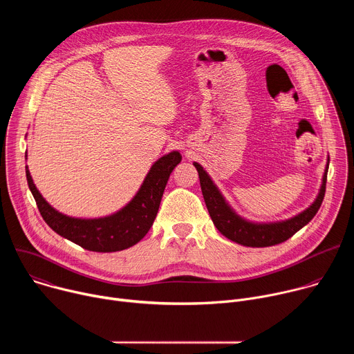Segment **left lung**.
<instances>
[{"mask_svg": "<svg viewBox=\"0 0 354 354\" xmlns=\"http://www.w3.org/2000/svg\"><path fill=\"white\" fill-rule=\"evenodd\" d=\"M198 172L201 193H203L209 214L216 225V228L228 239L252 248H265L281 243L291 238L297 231L307 225L317 212L319 210L325 196L326 175L329 168V160L322 176V185L319 187L318 196L313 201V205L297 216L273 223H255L241 217L225 200L217 185L213 182L210 175L203 169L198 162H193Z\"/></svg>", "mask_w": 354, "mask_h": 354, "instance_id": "1", "label": "left lung"}]
</instances>
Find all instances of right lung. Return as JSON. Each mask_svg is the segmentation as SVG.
<instances>
[{
    "mask_svg": "<svg viewBox=\"0 0 354 354\" xmlns=\"http://www.w3.org/2000/svg\"><path fill=\"white\" fill-rule=\"evenodd\" d=\"M180 161L179 151H172L157 160L129 203L119 212L99 218H75L57 212L35 186L28 165L25 168L29 189L43 220L50 228L84 249L118 252L136 245L149 231L157 217L169 175Z\"/></svg>",
    "mask_w": 354,
    "mask_h": 354,
    "instance_id": "1",
    "label": "right lung"
}]
</instances>
